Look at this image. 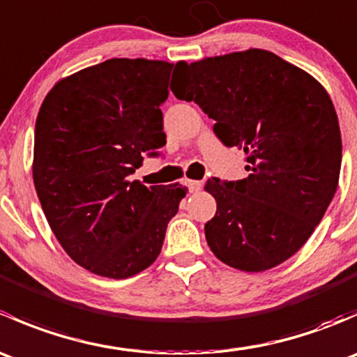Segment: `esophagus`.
I'll return each instance as SVG.
<instances>
[{
    "label": "esophagus",
    "mask_w": 357,
    "mask_h": 357,
    "mask_svg": "<svg viewBox=\"0 0 357 357\" xmlns=\"http://www.w3.org/2000/svg\"><path fill=\"white\" fill-rule=\"evenodd\" d=\"M186 188H188L190 193H195L202 190V181H193V179H188V181H185Z\"/></svg>",
    "instance_id": "esophagus-1"
}]
</instances>
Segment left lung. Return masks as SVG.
<instances>
[{"label":"left lung","instance_id":"8db88e82","mask_svg":"<svg viewBox=\"0 0 357 357\" xmlns=\"http://www.w3.org/2000/svg\"><path fill=\"white\" fill-rule=\"evenodd\" d=\"M171 89L214 119L226 146L247 155V178L205 185L218 204L205 222L211 250L247 273L285 262L312 235L338 186L340 128L326 89L257 48L178 62Z\"/></svg>","mask_w":357,"mask_h":357}]
</instances>
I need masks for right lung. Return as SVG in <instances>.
<instances>
[{"label": "right lung", "mask_w": 357, "mask_h": 357, "mask_svg": "<svg viewBox=\"0 0 357 357\" xmlns=\"http://www.w3.org/2000/svg\"><path fill=\"white\" fill-rule=\"evenodd\" d=\"M172 63L110 59L56 82L34 131L32 178L52 231L88 271L122 280L153 264L185 186L129 176L165 145Z\"/></svg>", "instance_id": "obj_1"}]
</instances>
